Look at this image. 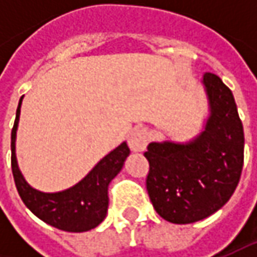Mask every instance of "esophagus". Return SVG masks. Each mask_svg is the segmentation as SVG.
I'll return each instance as SVG.
<instances>
[{
	"label": "esophagus",
	"instance_id": "obj_1",
	"mask_svg": "<svg viewBox=\"0 0 257 257\" xmlns=\"http://www.w3.org/2000/svg\"><path fill=\"white\" fill-rule=\"evenodd\" d=\"M149 143V133L144 128H136L128 134V146L133 152H143Z\"/></svg>",
	"mask_w": 257,
	"mask_h": 257
}]
</instances>
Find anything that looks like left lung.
I'll use <instances>...</instances> for the list:
<instances>
[{
  "instance_id": "1",
  "label": "left lung",
  "mask_w": 257,
  "mask_h": 257,
  "mask_svg": "<svg viewBox=\"0 0 257 257\" xmlns=\"http://www.w3.org/2000/svg\"><path fill=\"white\" fill-rule=\"evenodd\" d=\"M210 117L199 137L186 144L150 143L146 187L164 220L199 222L223 207L236 190L243 169L244 134L234 97L213 73L203 77Z\"/></svg>"
}]
</instances>
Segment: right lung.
<instances>
[{"instance_id": "1", "label": "right lung", "mask_w": 257, "mask_h": 257, "mask_svg": "<svg viewBox=\"0 0 257 257\" xmlns=\"http://www.w3.org/2000/svg\"><path fill=\"white\" fill-rule=\"evenodd\" d=\"M21 100L11 132V169L21 200L38 219L60 230L80 233L97 227L108 209V184L121 170L124 160L130 154L128 146L123 143L114 149L74 187L60 193L38 192L25 182L15 159V136Z\"/></svg>"}]
</instances>
